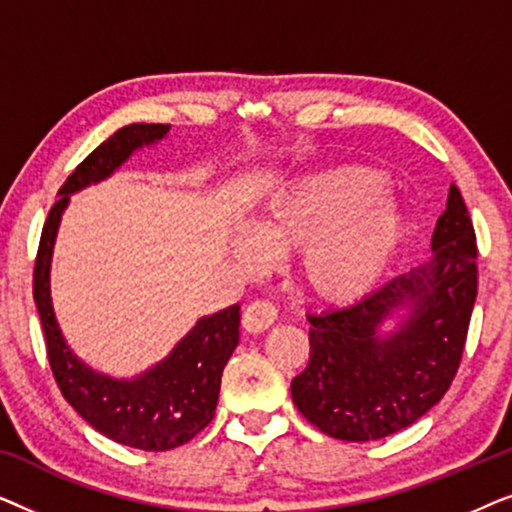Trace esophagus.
Instances as JSON below:
<instances>
[{"label": "esophagus", "mask_w": 512, "mask_h": 512, "mask_svg": "<svg viewBox=\"0 0 512 512\" xmlns=\"http://www.w3.org/2000/svg\"><path fill=\"white\" fill-rule=\"evenodd\" d=\"M277 321V307L270 300H254L242 314V326L247 333H263Z\"/></svg>", "instance_id": "1"}]
</instances>
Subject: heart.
I'll use <instances>...</instances> for the list:
<instances>
[{
  "instance_id": "1",
  "label": "heart",
  "mask_w": 512,
  "mask_h": 512,
  "mask_svg": "<svg viewBox=\"0 0 512 512\" xmlns=\"http://www.w3.org/2000/svg\"><path fill=\"white\" fill-rule=\"evenodd\" d=\"M373 167L342 165L307 174L272 195L235 258L261 270L270 256H298V279L321 303H352L377 284L405 235V216L382 193Z\"/></svg>"
}]
</instances>
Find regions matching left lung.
Wrapping results in <instances>:
<instances>
[{
	"label": "left lung",
	"instance_id": "8db88e82",
	"mask_svg": "<svg viewBox=\"0 0 512 512\" xmlns=\"http://www.w3.org/2000/svg\"><path fill=\"white\" fill-rule=\"evenodd\" d=\"M478 247L459 188L450 186L431 256L342 310L307 314L310 363L291 396L326 436L366 443L408 429L457 375L478 296ZM399 324L389 334L381 326Z\"/></svg>",
	"mask_w": 512,
	"mask_h": 512
}]
</instances>
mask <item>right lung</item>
I'll return each instance as SVG.
<instances>
[{
    "instance_id": "add662e5",
    "label": "right lung",
    "mask_w": 512,
    "mask_h": 512,
    "mask_svg": "<svg viewBox=\"0 0 512 512\" xmlns=\"http://www.w3.org/2000/svg\"><path fill=\"white\" fill-rule=\"evenodd\" d=\"M170 125L132 123L102 142L60 188L34 263V303L44 326L48 363L67 403L102 436L146 452L188 443L212 422L223 368L240 342V305L198 319L170 354L130 380L97 373L67 345L51 300V261L69 195L111 177L132 153L158 144Z\"/></svg>"
}]
</instances>
